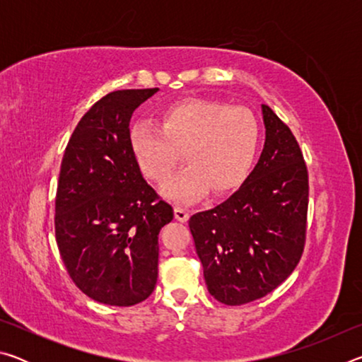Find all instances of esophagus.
I'll return each mask as SVG.
<instances>
[{"mask_svg": "<svg viewBox=\"0 0 362 362\" xmlns=\"http://www.w3.org/2000/svg\"><path fill=\"white\" fill-rule=\"evenodd\" d=\"M174 212H175V218L179 220V222H187L188 217H189V211L185 209V207H182V206H175Z\"/></svg>", "mask_w": 362, "mask_h": 362, "instance_id": "34e87169", "label": "esophagus"}]
</instances>
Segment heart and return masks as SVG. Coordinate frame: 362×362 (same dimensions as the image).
Segmentation results:
<instances>
[{
    "mask_svg": "<svg viewBox=\"0 0 362 362\" xmlns=\"http://www.w3.org/2000/svg\"><path fill=\"white\" fill-rule=\"evenodd\" d=\"M159 126L134 124L129 145L139 169L153 182L166 180L185 151L189 166L163 187L175 201H196L209 188L223 194L240 187L259 150L260 127L254 113L223 102L173 103L161 112Z\"/></svg>",
    "mask_w": 362,
    "mask_h": 362,
    "instance_id": "heart-1",
    "label": "heart"
}]
</instances>
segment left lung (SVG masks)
Wrapping results in <instances>:
<instances>
[{
  "mask_svg": "<svg viewBox=\"0 0 362 362\" xmlns=\"http://www.w3.org/2000/svg\"><path fill=\"white\" fill-rule=\"evenodd\" d=\"M265 145L238 192L189 217L196 254L211 296L225 305L265 297L302 259L308 170L292 131L262 105Z\"/></svg>",
  "mask_w": 362,
  "mask_h": 362,
  "instance_id": "1",
  "label": "left lung"
}]
</instances>
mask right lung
<instances>
[{"mask_svg": "<svg viewBox=\"0 0 362 362\" xmlns=\"http://www.w3.org/2000/svg\"><path fill=\"white\" fill-rule=\"evenodd\" d=\"M158 90H115L79 119L66 145L56 194V240L76 287L95 302L131 306L158 279V235L174 218L137 166L131 116Z\"/></svg>", "mask_w": 362, "mask_h": 362, "instance_id": "add662e5", "label": "right lung"}]
</instances>
